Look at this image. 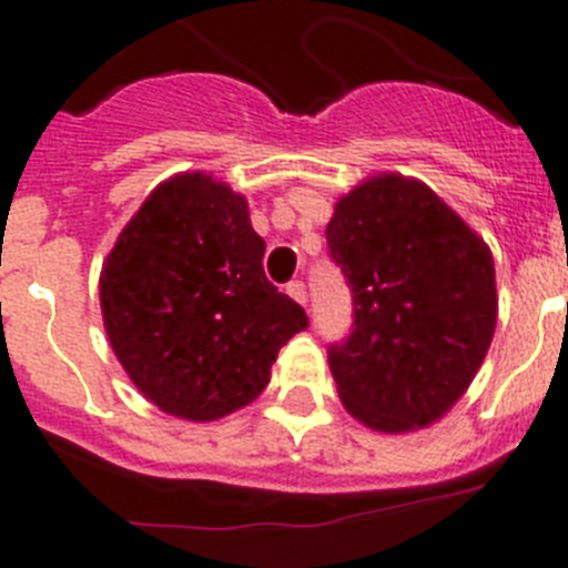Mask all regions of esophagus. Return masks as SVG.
<instances>
[{"label":"esophagus","instance_id":"34e87169","mask_svg":"<svg viewBox=\"0 0 568 568\" xmlns=\"http://www.w3.org/2000/svg\"><path fill=\"white\" fill-rule=\"evenodd\" d=\"M287 293H290V298H295V301H298V304L306 306V298H310V295H306V284H304V281H290Z\"/></svg>","mask_w":568,"mask_h":568}]
</instances>
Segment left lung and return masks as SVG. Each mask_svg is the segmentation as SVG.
<instances>
[{
    "label": "left lung",
    "mask_w": 568,
    "mask_h": 568,
    "mask_svg": "<svg viewBox=\"0 0 568 568\" xmlns=\"http://www.w3.org/2000/svg\"><path fill=\"white\" fill-rule=\"evenodd\" d=\"M352 290V332L329 346L343 405L383 434L436 423L476 377L496 332L493 253L428 185L379 174L326 225Z\"/></svg>",
    "instance_id": "1"
}]
</instances>
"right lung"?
<instances>
[{"label": "right lung", "instance_id": "obj_1", "mask_svg": "<svg viewBox=\"0 0 568 568\" xmlns=\"http://www.w3.org/2000/svg\"><path fill=\"white\" fill-rule=\"evenodd\" d=\"M247 200L194 171L160 182L101 273L109 343L160 410L211 423L253 403L310 324L264 275Z\"/></svg>", "mask_w": 568, "mask_h": 568}]
</instances>
